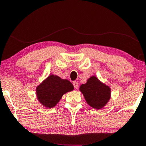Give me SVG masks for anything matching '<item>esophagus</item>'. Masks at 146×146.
Wrapping results in <instances>:
<instances>
[{"label":"esophagus","instance_id":"34e87169","mask_svg":"<svg viewBox=\"0 0 146 146\" xmlns=\"http://www.w3.org/2000/svg\"><path fill=\"white\" fill-rule=\"evenodd\" d=\"M73 84L74 85V87L75 89H77L78 88V86H79V83L77 81H73Z\"/></svg>","mask_w":146,"mask_h":146}]
</instances>
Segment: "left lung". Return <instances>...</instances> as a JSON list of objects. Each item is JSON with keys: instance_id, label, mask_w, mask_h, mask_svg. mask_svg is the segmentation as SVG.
Masks as SVG:
<instances>
[{"instance_id": "obj_1", "label": "left lung", "mask_w": 146, "mask_h": 146, "mask_svg": "<svg viewBox=\"0 0 146 146\" xmlns=\"http://www.w3.org/2000/svg\"><path fill=\"white\" fill-rule=\"evenodd\" d=\"M79 91L83 93L87 104L96 110H101L108 104L111 98V88L95 75L82 84Z\"/></svg>"}]
</instances>
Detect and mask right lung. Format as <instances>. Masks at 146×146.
I'll list each match as a JSON object with an SVG mask.
<instances>
[{
  "label": "right lung",
  "mask_w": 146,
  "mask_h": 146,
  "mask_svg": "<svg viewBox=\"0 0 146 146\" xmlns=\"http://www.w3.org/2000/svg\"><path fill=\"white\" fill-rule=\"evenodd\" d=\"M74 89V86L67 79L57 75H49L36 87V98L46 108H53L64 94Z\"/></svg>",
  "instance_id": "1"
}]
</instances>
